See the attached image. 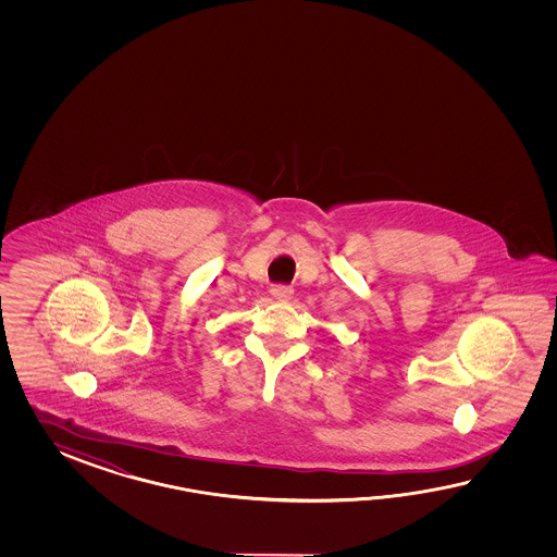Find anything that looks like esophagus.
Masks as SVG:
<instances>
[{
	"instance_id": "34e87169",
	"label": "esophagus",
	"mask_w": 557,
	"mask_h": 557,
	"mask_svg": "<svg viewBox=\"0 0 557 557\" xmlns=\"http://www.w3.org/2000/svg\"><path fill=\"white\" fill-rule=\"evenodd\" d=\"M271 295L274 296V298H290V295H293V288L290 286H286V284H274L273 288H271Z\"/></svg>"
}]
</instances>
